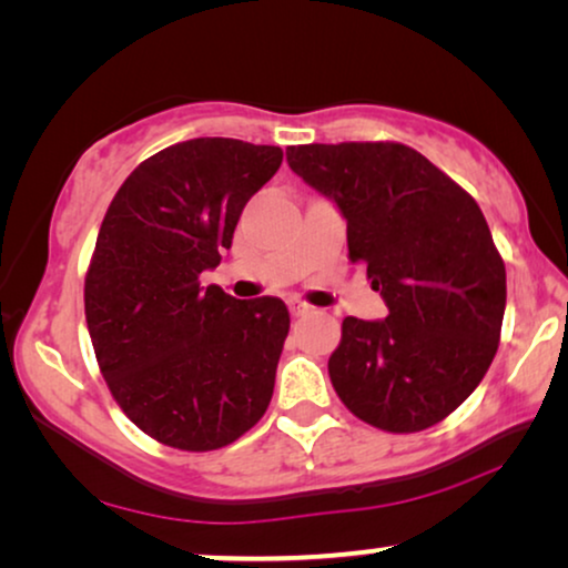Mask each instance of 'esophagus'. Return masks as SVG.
Here are the masks:
<instances>
[{
	"label": "esophagus",
	"instance_id": "1",
	"mask_svg": "<svg viewBox=\"0 0 568 568\" xmlns=\"http://www.w3.org/2000/svg\"><path fill=\"white\" fill-rule=\"evenodd\" d=\"M286 305H290V313L294 317H305V315L313 313V307L305 305V302H300V300H290V302H286Z\"/></svg>",
	"mask_w": 568,
	"mask_h": 568
}]
</instances>
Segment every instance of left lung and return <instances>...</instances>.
I'll return each mask as SVG.
<instances>
[{"label": "left lung", "mask_w": 568, "mask_h": 568, "mask_svg": "<svg viewBox=\"0 0 568 568\" xmlns=\"http://www.w3.org/2000/svg\"><path fill=\"white\" fill-rule=\"evenodd\" d=\"M286 162L346 220L385 321L346 317L328 359L338 398L383 432L447 418L499 348L507 271L476 199L398 142L286 146Z\"/></svg>", "instance_id": "left-lung-1"}]
</instances>
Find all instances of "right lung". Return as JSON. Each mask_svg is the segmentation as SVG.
Here are the masks:
<instances>
[{"mask_svg": "<svg viewBox=\"0 0 568 568\" xmlns=\"http://www.w3.org/2000/svg\"><path fill=\"white\" fill-rule=\"evenodd\" d=\"M282 158L222 136L173 144L123 181L100 224L84 276L92 348L123 414L162 445L227 447L266 414L290 310L199 276L220 266Z\"/></svg>", "mask_w": 568, "mask_h": 568, "instance_id": "obj_1", "label": "right lung"}]
</instances>
